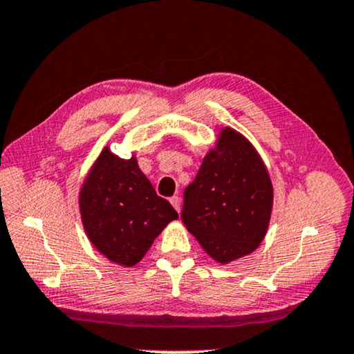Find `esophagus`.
Returning a JSON list of instances; mask_svg holds the SVG:
<instances>
[{
  "label": "esophagus",
  "mask_w": 354,
  "mask_h": 354,
  "mask_svg": "<svg viewBox=\"0 0 354 354\" xmlns=\"http://www.w3.org/2000/svg\"><path fill=\"white\" fill-rule=\"evenodd\" d=\"M170 203H171V206H173V207H175L178 212H179V211H181V198H179V196H178V195H175V196H171V198H170Z\"/></svg>",
  "instance_id": "1"
}]
</instances>
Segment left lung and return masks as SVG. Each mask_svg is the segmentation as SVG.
I'll list each match as a JSON object with an SVG mask.
<instances>
[{
	"instance_id": "left-lung-1",
	"label": "left lung",
	"mask_w": 354,
	"mask_h": 354,
	"mask_svg": "<svg viewBox=\"0 0 354 354\" xmlns=\"http://www.w3.org/2000/svg\"><path fill=\"white\" fill-rule=\"evenodd\" d=\"M272 203V183L259 154L227 128L185 189L181 218L206 253L226 263L259 247Z\"/></svg>"
}]
</instances>
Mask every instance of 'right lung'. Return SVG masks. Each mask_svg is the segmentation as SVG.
Returning <instances> with one entry per match:
<instances>
[{
  "label": "right lung",
  "instance_id": "obj_1",
  "mask_svg": "<svg viewBox=\"0 0 354 354\" xmlns=\"http://www.w3.org/2000/svg\"><path fill=\"white\" fill-rule=\"evenodd\" d=\"M81 217L88 239L112 262L134 266L159 232L178 218L160 198L137 160L104 149L81 190Z\"/></svg>",
  "mask_w": 354,
  "mask_h": 354
}]
</instances>
